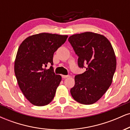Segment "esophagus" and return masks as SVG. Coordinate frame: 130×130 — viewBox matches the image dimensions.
<instances>
[{
  "label": "esophagus",
  "instance_id": "1",
  "mask_svg": "<svg viewBox=\"0 0 130 130\" xmlns=\"http://www.w3.org/2000/svg\"><path fill=\"white\" fill-rule=\"evenodd\" d=\"M62 77H63V79H65V78H67V77H70L69 75H62Z\"/></svg>",
  "mask_w": 130,
  "mask_h": 130
}]
</instances>
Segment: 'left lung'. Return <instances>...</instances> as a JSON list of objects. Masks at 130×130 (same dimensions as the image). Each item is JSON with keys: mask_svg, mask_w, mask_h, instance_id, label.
I'll return each mask as SVG.
<instances>
[{"mask_svg": "<svg viewBox=\"0 0 130 130\" xmlns=\"http://www.w3.org/2000/svg\"><path fill=\"white\" fill-rule=\"evenodd\" d=\"M68 41L78 56L79 67L87 66L84 73L74 77L75 84L70 90L71 96L79 103H95L112 82L116 69L112 46L103 35L90 32L71 35Z\"/></svg>", "mask_w": 130, "mask_h": 130, "instance_id": "1", "label": "left lung"}]
</instances>
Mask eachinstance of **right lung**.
Returning <instances> with one entry per match:
<instances>
[{"instance_id": "1", "label": "right lung", "mask_w": 130, "mask_h": 130, "mask_svg": "<svg viewBox=\"0 0 130 130\" xmlns=\"http://www.w3.org/2000/svg\"><path fill=\"white\" fill-rule=\"evenodd\" d=\"M68 38L48 33L33 35L19 46L14 61V73L22 93L32 104L43 106L55 96L62 77L54 72V53Z\"/></svg>"}]
</instances>
